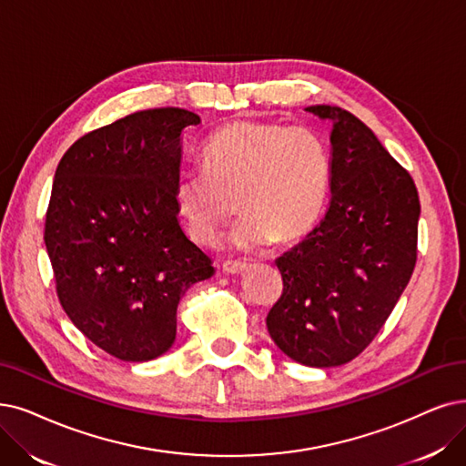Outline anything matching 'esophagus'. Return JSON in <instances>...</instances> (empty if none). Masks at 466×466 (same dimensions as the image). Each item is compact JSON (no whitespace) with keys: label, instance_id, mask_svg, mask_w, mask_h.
<instances>
[{"label":"esophagus","instance_id":"34e87169","mask_svg":"<svg viewBox=\"0 0 466 466\" xmlns=\"http://www.w3.org/2000/svg\"><path fill=\"white\" fill-rule=\"evenodd\" d=\"M221 268L228 275H238V273H245L248 269V264H245V262H226Z\"/></svg>","mask_w":466,"mask_h":466}]
</instances>
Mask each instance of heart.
Listing matches in <instances>:
<instances>
[{
	"mask_svg": "<svg viewBox=\"0 0 466 466\" xmlns=\"http://www.w3.org/2000/svg\"><path fill=\"white\" fill-rule=\"evenodd\" d=\"M330 179L325 141L306 126L243 120L219 127L202 147V170L176 177L174 200L185 229L210 245L233 216L231 250L252 252L300 238L319 219Z\"/></svg>",
	"mask_w": 466,
	"mask_h": 466,
	"instance_id": "1",
	"label": "heart"
}]
</instances>
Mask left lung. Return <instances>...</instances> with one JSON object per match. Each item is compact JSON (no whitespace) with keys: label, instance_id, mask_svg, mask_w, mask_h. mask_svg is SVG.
<instances>
[{"label":"left lung","instance_id":"1","mask_svg":"<svg viewBox=\"0 0 466 466\" xmlns=\"http://www.w3.org/2000/svg\"><path fill=\"white\" fill-rule=\"evenodd\" d=\"M329 120L330 204L304 240L275 259L283 294L268 313L271 340L308 367L358 358L398 304L417 262V187L377 136L348 110Z\"/></svg>","mask_w":466,"mask_h":466}]
</instances>
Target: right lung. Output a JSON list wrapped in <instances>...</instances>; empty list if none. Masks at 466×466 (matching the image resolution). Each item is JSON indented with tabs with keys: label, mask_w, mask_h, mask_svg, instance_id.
Listing matches in <instances>:
<instances>
[{
	"label": "right lung",
	"mask_w": 466,
	"mask_h": 466,
	"mask_svg": "<svg viewBox=\"0 0 466 466\" xmlns=\"http://www.w3.org/2000/svg\"><path fill=\"white\" fill-rule=\"evenodd\" d=\"M198 122L176 106L137 110L80 137L55 172L44 240L59 302L122 361L168 351L181 296L216 271L174 200L181 136Z\"/></svg>",
	"instance_id": "obj_1"
}]
</instances>
